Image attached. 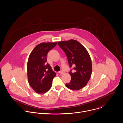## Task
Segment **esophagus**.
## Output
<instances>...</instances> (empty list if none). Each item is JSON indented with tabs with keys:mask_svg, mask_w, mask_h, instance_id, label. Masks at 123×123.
Returning <instances> with one entry per match:
<instances>
[{
	"mask_svg": "<svg viewBox=\"0 0 123 123\" xmlns=\"http://www.w3.org/2000/svg\"><path fill=\"white\" fill-rule=\"evenodd\" d=\"M59 73L60 74H64V72L63 70L60 71L59 72Z\"/></svg>",
	"mask_w": 123,
	"mask_h": 123,
	"instance_id": "esophagus-1",
	"label": "esophagus"
}]
</instances>
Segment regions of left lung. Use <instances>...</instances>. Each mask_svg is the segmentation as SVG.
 <instances>
[{"instance_id":"left-lung-1","label":"left lung","mask_w":123,"mask_h":123,"mask_svg":"<svg viewBox=\"0 0 123 123\" xmlns=\"http://www.w3.org/2000/svg\"><path fill=\"white\" fill-rule=\"evenodd\" d=\"M59 47L65 53L70 68H73L74 72L70 70L71 80L66 86L73 90H79L85 87L91 77L92 60L86 49L75 40L61 41L57 43Z\"/></svg>"}]
</instances>
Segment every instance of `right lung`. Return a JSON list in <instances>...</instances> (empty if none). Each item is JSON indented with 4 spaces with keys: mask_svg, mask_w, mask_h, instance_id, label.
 I'll use <instances>...</instances> for the list:
<instances>
[{
    "mask_svg": "<svg viewBox=\"0 0 123 123\" xmlns=\"http://www.w3.org/2000/svg\"><path fill=\"white\" fill-rule=\"evenodd\" d=\"M56 44L57 43H42L35 46L29 55L27 63L28 82L37 93L48 92L56 76L47 62L46 56Z\"/></svg>",
    "mask_w": 123,
    "mask_h": 123,
    "instance_id": "add662e5",
    "label": "right lung"
}]
</instances>
